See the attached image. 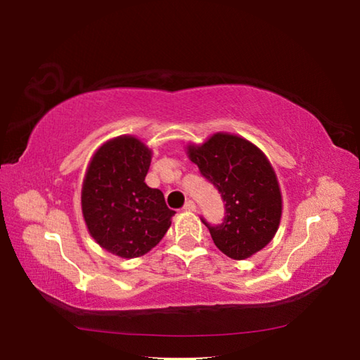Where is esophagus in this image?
<instances>
[{"mask_svg": "<svg viewBox=\"0 0 360 360\" xmlns=\"http://www.w3.org/2000/svg\"><path fill=\"white\" fill-rule=\"evenodd\" d=\"M184 211H195L197 210V205H195L192 200H187V202L184 203V208H182Z\"/></svg>", "mask_w": 360, "mask_h": 360, "instance_id": "1", "label": "esophagus"}]
</instances>
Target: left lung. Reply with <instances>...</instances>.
Returning <instances> with one entry per match:
<instances>
[{
  "mask_svg": "<svg viewBox=\"0 0 360 360\" xmlns=\"http://www.w3.org/2000/svg\"><path fill=\"white\" fill-rule=\"evenodd\" d=\"M187 154L225 202L222 224L202 219L214 245L235 260L264 249L275 236L283 212L275 169L264 152L241 136L214 133L202 146H188Z\"/></svg>",
  "mask_w": 360,
  "mask_h": 360,
  "instance_id": "left-lung-1",
  "label": "left lung"
}]
</instances>
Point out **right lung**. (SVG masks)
Wrapping results in <instances>:
<instances>
[{"mask_svg":"<svg viewBox=\"0 0 360 360\" xmlns=\"http://www.w3.org/2000/svg\"><path fill=\"white\" fill-rule=\"evenodd\" d=\"M152 152L135 136L101 146L82 184V214L92 238L111 254L133 259L158 245L174 211L158 188L144 182Z\"/></svg>","mask_w":360,"mask_h":360,"instance_id":"obj_1","label":"right lung"}]
</instances>
